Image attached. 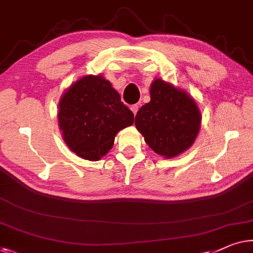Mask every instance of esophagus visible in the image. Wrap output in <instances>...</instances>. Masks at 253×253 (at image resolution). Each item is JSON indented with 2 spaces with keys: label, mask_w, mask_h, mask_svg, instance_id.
<instances>
[{
  "label": "esophagus",
  "mask_w": 253,
  "mask_h": 253,
  "mask_svg": "<svg viewBox=\"0 0 253 253\" xmlns=\"http://www.w3.org/2000/svg\"><path fill=\"white\" fill-rule=\"evenodd\" d=\"M130 109H131V111H132V113L135 115V114H137L138 109H139V105H132V106H131V107H130Z\"/></svg>",
  "instance_id": "1"
}]
</instances>
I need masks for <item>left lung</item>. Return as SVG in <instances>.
<instances>
[{
  "label": "left lung",
  "mask_w": 253,
  "mask_h": 253,
  "mask_svg": "<svg viewBox=\"0 0 253 253\" xmlns=\"http://www.w3.org/2000/svg\"><path fill=\"white\" fill-rule=\"evenodd\" d=\"M134 124L154 152L174 157L193 145L201 113L185 91L156 79L151 86V101L139 109Z\"/></svg>",
  "instance_id": "obj_1"
}]
</instances>
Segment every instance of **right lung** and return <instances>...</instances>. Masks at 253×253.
Masks as SVG:
<instances>
[{
    "mask_svg": "<svg viewBox=\"0 0 253 253\" xmlns=\"http://www.w3.org/2000/svg\"><path fill=\"white\" fill-rule=\"evenodd\" d=\"M64 140L76 155L98 161L113 147L116 133L133 124V113L102 76H85L64 93L58 112Z\"/></svg>",
    "mask_w": 253,
    "mask_h": 253,
    "instance_id": "right-lung-1",
    "label": "right lung"
}]
</instances>
